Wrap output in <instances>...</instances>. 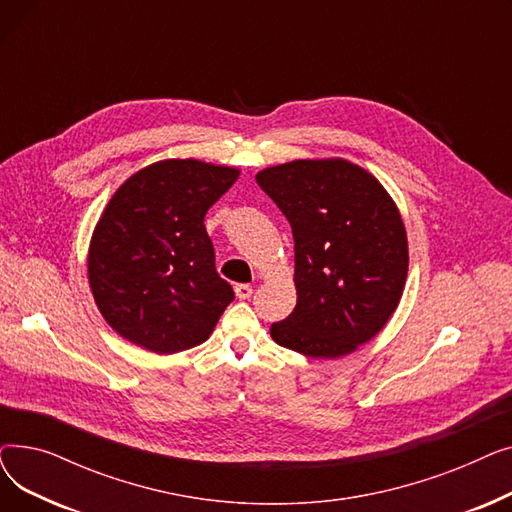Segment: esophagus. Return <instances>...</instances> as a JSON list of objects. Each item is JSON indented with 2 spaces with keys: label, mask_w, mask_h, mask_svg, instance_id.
<instances>
[{
  "label": "esophagus",
  "mask_w": 512,
  "mask_h": 512,
  "mask_svg": "<svg viewBox=\"0 0 512 512\" xmlns=\"http://www.w3.org/2000/svg\"><path fill=\"white\" fill-rule=\"evenodd\" d=\"M234 292H236V297H238L240 301H247V299H251L253 286H249V284H236Z\"/></svg>",
  "instance_id": "esophagus-1"
}]
</instances>
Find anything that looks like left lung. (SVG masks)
I'll use <instances>...</instances> for the list:
<instances>
[{"label":"left lung","mask_w":512,"mask_h":512,"mask_svg":"<svg viewBox=\"0 0 512 512\" xmlns=\"http://www.w3.org/2000/svg\"><path fill=\"white\" fill-rule=\"evenodd\" d=\"M292 226L297 307L272 338L311 359H338L378 334L409 272L400 211L365 168L342 157L294 159L257 172Z\"/></svg>","instance_id":"left-lung-1"}]
</instances>
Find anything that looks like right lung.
Returning <instances> with one entry per match:
<instances>
[{"label": "right lung", "instance_id": "1", "mask_svg": "<svg viewBox=\"0 0 512 512\" xmlns=\"http://www.w3.org/2000/svg\"><path fill=\"white\" fill-rule=\"evenodd\" d=\"M238 176L193 157L161 159L107 201L87 270L99 313L124 340L174 355L211 336L234 292L215 272L203 220Z\"/></svg>", "mask_w": 512, "mask_h": 512}]
</instances>
